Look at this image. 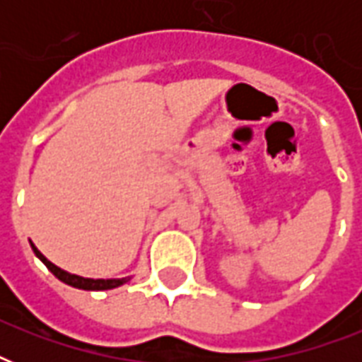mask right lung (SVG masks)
Returning <instances> with one entry per match:
<instances>
[{
    "label": "right lung",
    "instance_id": "add662e5",
    "mask_svg": "<svg viewBox=\"0 0 362 362\" xmlns=\"http://www.w3.org/2000/svg\"><path fill=\"white\" fill-rule=\"evenodd\" d=\"M30 244L33 253L41 259L42 263H45V267H47L59 281H64V284H67V286L71 287H76V289H84V291H105V289H115V287L124 286L125 281L131 280V276H125V278H109V280H93V278H82V276L71 274L67 270L59 269V267H56L54 263H50V261L37 250L33 242H30Z\"/></svg>",
    "mask_w": 362,
    "mask_h": 362
}]
</instances>
